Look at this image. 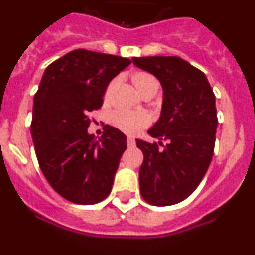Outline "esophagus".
I'll return each instance as SVG.
<instances>
[{
  "mask_svg": "<svg viewBox=\"0 0 255 255\" xmlns=\"http://www.w3.org/2000/svg\"><path fill=\"white\" fill-rule=\"evenodd\" d=\"M127 145L129 147H133L134 145H136V141H134L133 137H128L127 138Z\"/></svg>",
  "mask_w": 255,
  "mask_h": 255,
  "instance_id": "1",
  "label": "esophagus"
}]
</instances>
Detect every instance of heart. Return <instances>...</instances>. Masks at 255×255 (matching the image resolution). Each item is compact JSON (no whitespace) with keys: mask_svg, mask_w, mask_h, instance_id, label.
<instances>
[{"mask_svg":"<svg viewBox=\"0 0 255 255\" xmlns=\"http://www.w3.org/2000/svg\"><path fill=\"white\" fill-rule=\"evenodd\" d=\"M132 83L136 87L141 95H144L146 92H154L157 93L158 87H159V83L153 75L149 74V72L144 71H137L132 74ZM115 85V81H110L108 85V89H106V97H109V95L113 91V88ZM111 123L114 124L115 127L119 128L121 131L126 132V133H136L140 129L146 126L149 123V118L146 117L142 113H136V111H129L124 110V109H118L115 110L110 117Z\"/></svg>","mask_w":255,"mask_h":255,"instance_id":"1","label":"heart"}]
</instances>
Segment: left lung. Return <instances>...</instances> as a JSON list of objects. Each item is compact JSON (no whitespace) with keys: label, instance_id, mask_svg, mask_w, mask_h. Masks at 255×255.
Returning <instances> with one entry per match:
<instances>
[{"label":"left lung","instance_id":"1","mask_svg":"<svg viewBox=\"0 0 255 255\" xmlns=\"http://www.w3.org/2000/svg\"><path fill=\"white\" fill-rule=\"evenodd\" d=\"M132 62L163 87L160 118L149 129L159 142L136 140L144 153L140 193L154 206L179 204L200 185L213 159L218 126L215 95L204 72L179 57H134Z\"/></svg>","mask_w":255,"mask_h":255}]
</instances>
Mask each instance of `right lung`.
Listing matches in <instances>:
<instances>
[{"label": "right lung", "mask_w": 255, "mask_h": 255, "mask_svg": "<svg viewBox=\"0 0 255 255\" xmlns=\"http://www.w3.org/2000/svg\"><path fill=\"white\" fill-rule=\"evenodd\" d=\"M131 61L76 49L49 65L33 98L31 133L45 179L63 198L79 205L101 202L110 194L127 137L105 126L98 140L88 133L91 114Z\"/></svg>", "instance_id": "1"}]
</instances>
